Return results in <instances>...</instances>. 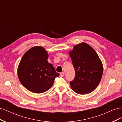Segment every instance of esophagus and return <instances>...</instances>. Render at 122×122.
<instances>
[{"label":"esophagus","mask_w":122,"mask_h":122,"mask_svg":"<svg viewBox=\"0 0 122 122\" xmlns=\"http://www.w3.org/2000/svg\"><path fill=\"white\" fill-rule=\"evenodd\" d=\"M65 75V73L63 72H61L60 73V76L61 77H63Z\"/></svg>","instance_id":"1"}]
</instances>
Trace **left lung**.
I'll return each instance as SVG.
<instances>
[{"instance_id": "1", "label": "left lung", "mask_w": 122, "mask_h": 122, "mask_svg": "<svg viewBox=\"0 0 122 122\" xmlns=\"http://www.w3.org/2000/svg\"><path fill=\"white\" fill-rule=\"evenodd\" d=\"M75 76L70 82L72 90L83 95L91 93L98 86L103 74V66L95 50L85 43L74 46L70 51Z\"/></svg>"}]
</instances>
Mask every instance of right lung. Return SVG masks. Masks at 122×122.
<instances>
[{
	"label": "right lung",
	"mask_w": 122,
	"mask_h": 122,
	"mask_svg": "<svg viewBox=\"0 0 122 122\" xmlns=\"http://www.w3.org/2000/svg\"><path fill=\"white\" fill-rule=\"evenodd\" d=\"M48 55L43 47L36 46L28 50L21 58L18 76L23 86L31 92L42 93L52 86L60 74L47 61Z\"/></svg>",
	"instance_id": "obj_1"
}]
</instances>
